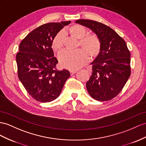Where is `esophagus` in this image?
<instances>
[{
	"label": "esophagus",
	"mask_w": 146,
	"mask_h": 146,
	"mask_svg": "<svg viewBox=\"0 0 146 146\" xmlns=\"http://www.w3.org/2000/svg\"><path fill=\"white\" fill-rule=\"evenodd\" d=\"M76 72H77V71H76V70H71V71H70V74H71V75H73V74H75Z\"/></svg>",
	"instance_id": "1"
}]
</instances>
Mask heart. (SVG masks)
<instances>
[{
	"label": "heart",
	"mask_w": 146,
	"mask_h": 146,
	"mask_svg": "<svg viewBox=\"0 0 146 146\" xmlns=\"http://www.w3.org/2000/svg\"><path fill=\"white\" fill-rule=\"evenodd\" d=\"M71 35L79 39L78 46L82 49L75 51L65 50L59 55V60L62 66L70 70H76L85 65L91 58L98 56L100 50L101 42L99 37L95 34H86L87 30L83 26L74 25L65 30ZM63 37L62 32L57 33L52 40V46L54 51L60 52L63 48Z\"/></svg>",
	"instance_id": "b5f03b06"
}]
</instances>
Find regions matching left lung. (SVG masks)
Returning a JSON list of instances; mask_svg holds the SVG:
<instances>
[{"label":"left lung","mask_w":146,"mask_h":146,"mask_svg":"<svg viewBox=\"0 0 146 146\" xmlns=\"http://www.w3.org/2000/svg\"><path fill=\"white\" fill-rule=\"evenodd\" d=\"M76 23L90 28L101 42L86 83L89 94L98 101L113 99L121 91L131 74V55L125 41L113 29L100 22L81 19Z\"/></svg>","instance_id":"obj_1"}]
</instances>
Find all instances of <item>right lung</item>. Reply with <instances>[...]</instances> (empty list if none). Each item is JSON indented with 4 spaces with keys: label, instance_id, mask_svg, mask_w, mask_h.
<instances>
[{
    "label": "right lung",
    "instance_id": "right-lung-1",
    "mask_svg": "<svg viewBox=\"0 0 146 146\" xmlns=\"http://www.w3.org/2000/svg\"><path fill=\"white\" fill-rule=\"evenodd\" d=\"M70 21L46 23L30 32L21 40L16 55L18 76L28 94L40 102L57 99L70 73L56 68L52 40Z\"/></svg>",
    "mask_w": 146,
    "mask_h": 146
}]
</instances>
